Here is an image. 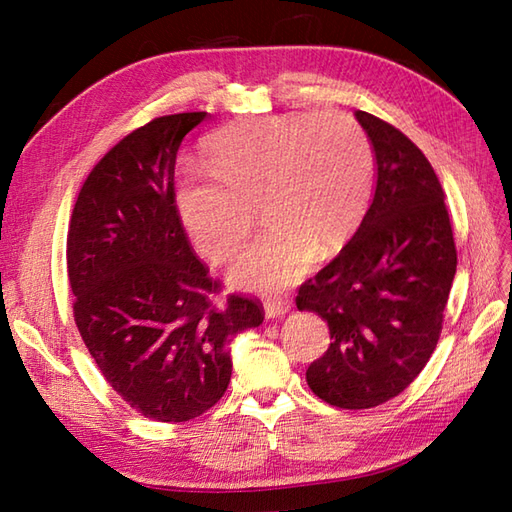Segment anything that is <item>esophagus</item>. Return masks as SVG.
Returning a JSON list of instances; mask_svg holds the SVG:
<instances>
[{
    "mask_svg": "<svg viewBox=\"0 0 512 512\" xmlns=\"http://www.w3.org/2000/svg\"><path fill=\"white\" fill-rule=\"evenodd\" d=\"M292 308V301L290 299H268L264 303V310H266V317L268 319H277V317H284V314Z\"/></svg>",
    "mask_w": 512,
    "mask_h": 512,
    "instance_id": "1",
    "label": "esophagus"
}]
</instances>
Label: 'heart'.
I'll return each mask as SVG.
<instances>
[{"mask_svg":"<svg viewBox=\"0 0 512 512\" xmlns=\"http://www.w3.org/2000/svg\"><path fill=\"white\" fill-rule=\"evenodd\" d=\"M209 169L182 167L173 198L195 248L231 259L255 224H270L239 257L237 286L275 292L306 275L314 253H336L361 224L374 189V154L341 112L242 118L206 140Z\"/></svg>","mask_w":512,"mask_h":512,"instance_id":"obj_1","label":"heart"}]
</instances>
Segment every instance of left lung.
<instances>
[{
	"label": "left lung",
	"mask_w": 512,
	"mask_h": 512,
	"mask_svg": "<svg viewBox=\"0 0 512 512\" xmlns=\"http://www.w3.org/2000/svg\"><path fill=\"white\" fill-rule=\"evenodd\" d=\"M376 154V191L354 237L301 284L297 308L328 321L306 380L328 405L369 409L405 391L436 350L458 266L442 184L411 140L356 112Z\"/></svg>",
	"instance_id": "1"
}]
</instances>
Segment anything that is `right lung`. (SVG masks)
I'll list each match as a JSON object with an SVG mask.
<instances>
[{
    "instance_id": "add662e5",
    "label": "right lung",
    "mask_w": 512,
    "mask_h": 512,
    "mask_svg": "<svg viewBox=\"0 0 512 512\" xmlns=\"http://www.w3.org/2000/svg\"><path fill=\"white\" fill-rule=\"evenodd\" d=\"M206 112L160 116L96 162L68 228L74 323L107 383L140 416L187 422L231 383L228 341L264 321L246 295L215 297L173 198L182 138Z\"/></svg>"
}]
</instances>
